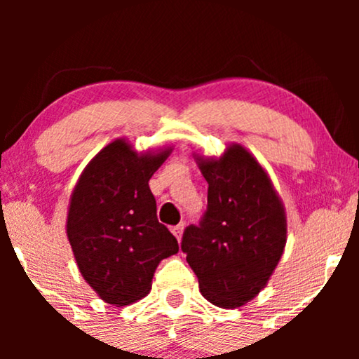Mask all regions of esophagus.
I'll return each mask as SVG.
<instances>
[{
    "mask_svg": "<svg viewBox=\"0 0 359 359\" xmlns=\"http://www.w3.org/2000/svg\"><path fill=\"white\" fill-rule=\"evenodd\" d=\"M172 233H174V236L177 238V240H182V233H184V224L180 222V224L177 226H172Z\"/></svg>",
    "mask_w": 359,
    "mask_h": 359,
    "instance_id": "esophagus-1",
    "label": "esophagus"
}]
</instances>
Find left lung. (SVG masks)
Masks as SVG:
<instances>
[{
	"mask_svg": "<svg viewBox=\"0 0 359 359\" xmlns=\"http://www.w3.org/2000/svg\"><path fill=\"white\" fill-rule=\"evenodd\" d=\"M208 180V211L185 228L180 248L214 306L255 299L277 269L287 243V216L266 170L240 143L219 158L196 155Z\"/></svg>",
	"mask_w": 359,
	"mask_h": 359,
	"instance_id": "left-lung-1",
	"label": "left lung"
}]
</instances>
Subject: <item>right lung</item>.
I'll use <instances>...</instances> for the list:
<instances>
[{"mask_svg": "<svg viewBox=\"0 0 359 359\" xmlns=\"http://www.w3.org/2000/svg\"><path fill=\"white\" fill-rule=\"evenodd\" d=\"M170 151L138 154L116 138L86 165L71 194L65 229L77 269L111 306L145 297L158 263L179 251L174 234L156 219L148 185Z\"/></svg>", "mask_w": 359, "mask_h": 359, "instance_id": "add662e5", "label": "right lung"}]
</instances>
